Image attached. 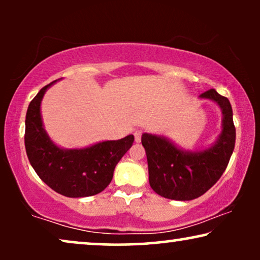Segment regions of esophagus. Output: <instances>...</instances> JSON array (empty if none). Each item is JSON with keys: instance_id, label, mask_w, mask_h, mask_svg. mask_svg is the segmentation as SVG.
Segmentation results:
<instances>
[{"instance_id": "obj_1", "label": "esophagus", "mask_w": 260, "mask_h": 260, "mask_svg": "<svg viewBox=\"0 0 260 260\" xmlns=\"http://www.w3.org/2000/svg\"><path fill=\"white\" fill-rule=\"evenodd\" d=\"M134 136H135V141H136L137 143H138V142H141L142 131H141V130H136V131H135V133H134Z\"/></svg>"}]
</instances>
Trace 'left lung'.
Segmentation results:
<instances>
[{
	"instance_id": "left-lung-1",
	"label": "left lung",
	"mask_w": 260,
	"mask_h": 260,
	"mask_svg": "<svg viewBox=\"0 0 260 260\" xmlns=\"http://www.w3.org/2000/svg\"><path fill=\"white\" fill-rule=\"evenodd\" d=\"M200 98L211 99L222 111V130L211 148L186 151L168 138L142 135L149 169V183L155 193L172 200L188 201L205 194L225 172L236 144V127L229 99L214 88Z\"/></svg>"
}]
</instances>
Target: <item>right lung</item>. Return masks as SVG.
<instances>
[{
	"instance_id": "obj_1",
	"label": "right lung",
	"mask_w": 260,
	"mask_h": 260,
	"mask_svg": "<svg viewBox=\"0 0 260 260\" xmlns=\"http://www.w3.org/2000/svg\"><path fill=\"white\" fill-rule=\"evenodd\" d=\"M42 87L29 103L26 115L24 145L38 176L56 193L67 198H85L109 186L119 159L133 145L134 135L118 141H104L84 149H62L44 129L40 105L47 88Z\"/></svg>"
}]
</instances>
